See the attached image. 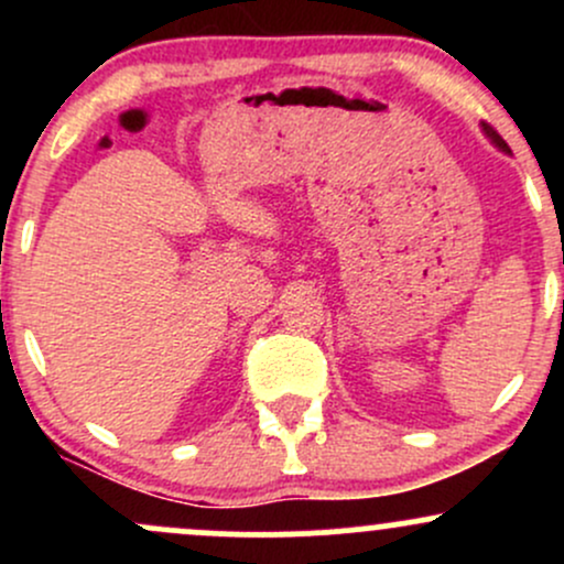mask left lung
I'll return each instance as SVG.
<instances>
[{
  "mask_svg": "<svg viewBox=\"0 0 564 564\" xmlns=\"http://www.w3.org/2000/svg\"><path fill=\"white\" fill-rule=\"evenodd\" d=\"M482 132H485V138H488L490 142H494V145L498 148V151H501V153H511V151H509V145H507V142H503V138H501V134L496 132L494 127L482 124Z\"/></svg>",
  "mask_w": 564,
  "mask_h": 564,
  "instance_id": "1",
  "label": "left lung"
}]
</instances>
